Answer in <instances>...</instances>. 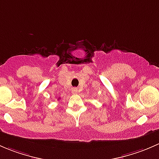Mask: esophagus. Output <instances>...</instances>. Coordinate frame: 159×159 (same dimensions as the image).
<instances>
[{"label":"esophagus","instance_id":"obj_1","mask_svg":"<svg viewBox=\"0 0 159 159\" xmlns=\"http://www.w3.org/2000/svg\"><path fill=\"white\" fill-rule=\"evenodd\" d=\"M78 92V89H76V88H74V89H73V93H77Z\"/></svg>","mask_w":159,"mask_h":159}]
</instances>
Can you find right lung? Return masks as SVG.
Segmentation results:
<instances>
[{
    "instance_id": "1",
    "label": "right lung",
    "mask_w": 159,
    "mask_h": 159,
    "mask_svg": "<svg viewBox=\"0 0 159 159\" xmlns=\"http://www.w3.org/2000/svg\"><path fill=\"white\" fill-rule=\"evenodd\" d=\"M59 99H60V98H59Z\"/></svg>"
}]
</instances>
